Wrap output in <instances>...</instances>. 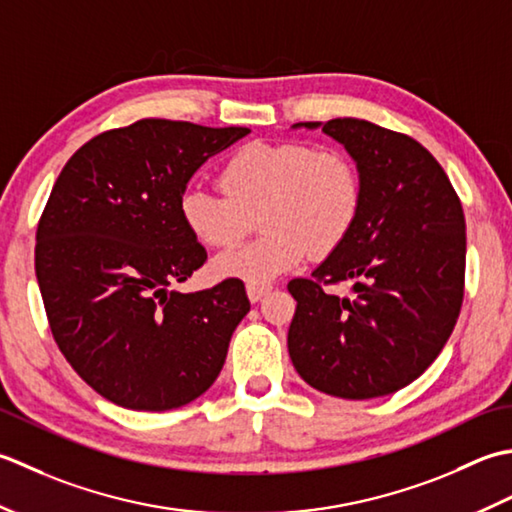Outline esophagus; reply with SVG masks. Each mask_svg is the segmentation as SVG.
<instances>
[{
    "mask_svg": "<svg viewBox=\"0 0 512 512\" xmlns=\"http://www.w3.org/2000/svg\"><path fill=\"white\" fill-rule=\"evenodd\" d=\"M269 289H271V285H267V283H247V296L252 302H258Z\"/></svg>",
    "mask_w": 512,
    "mask_h": 512,
    "instance_id": "obj_1",
    "label": "esophagus"
}]
</instances>
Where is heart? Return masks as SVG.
Wrapping results in <instances>:
<instances>
[{
	"label": "heart",
	"instance_id": "heart-1",
	"mask_svg": "<svg viewBox=\"0 0 512 512\" xmlns=\"http://www.w3.org/2000/svg\"><path fill=\"white\" fill-rule=\"evenodd\" d=\"M223 194L187 187L181 221L205 247L236 245L247 232V214L258 210L263 236L214 258L218 278L267 283L296 267L307 252L336 249L356 225L362 205L358 165L340 150L307 143H247L218 174Z\"/></svg>",
	"mask_w": 512,
	"mask_h": 512
}]
</instances>
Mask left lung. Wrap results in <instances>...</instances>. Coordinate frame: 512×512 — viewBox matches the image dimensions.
I'll return each instance as SVG.
<instances>
[{
	"instance_id": "8db88e82",
	"label": "left lung",
	"mask_w": 512,
	"mask_h": 512,
	"mask_svg": "<svg viewBox=\"0 0 512 512\" xmlns=\"http://www.w3.org/2000/svg\"><path fill=\"white\" fill-rule=\"evenodd\" d=\"M358 165L362 205L349 236L287 285V347L309 387L344 400L400 391L440 356L460 316L466 267L462 203L433 154L364 119L307 121ZM349 279L353 297L326 287Z\"/></svg>"
}]
</instances>
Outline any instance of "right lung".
<instances>
[{
  "instance_id": "add662e5",
  "label": "right lung",
  "mask_w": 512,
  "mask_h": 512,
  "mask_svg": "<svg viewBox=\"0 0 512 512\" xmlns=\"http://www.w3.org/2000/svg\"><path fill=\"white\" fill-rule=\"evenodd\" d=\"M247 128L141 119L70 156L39 218L35 274L57 347L92 389L132 411L196 400L247 311L227 278L181 294L207 260L179 201L194 172Z\"/></svg>"
}]
</instances>
